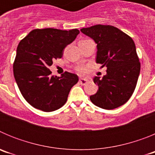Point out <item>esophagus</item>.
<instances>
[{
    "label": "esophagus",
    "mask_w": 155,
    "mask_h": 155,
    "mask_svg": "<svg viewBox=\"0 0 155 155\" xmlns=\"http://www.w3.org/2000/svg\"><path fill=\"white\" fill-rule=\"evenodd\" d=\"M79 82H80V84H81L82 85H84L87 82V80L85 78H80L79 79Z\"/></svg>",
    "instance_id": "34e87169"
}]
</instances>
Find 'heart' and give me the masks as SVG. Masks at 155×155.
Wrapping results in <instances>:
<instances>
[{
	"label": "heart",
	"mask_w": 155,
	"mask_h": 155,
	"mask_svg": "<svg viewBox=\"0 0 155 155\" xmlns=\"http://www.w3.org/2000/svg\"><path fill=\"white\" fill-rule=\"evenodd\" d=\"M77 71H78V73H84L86 71V68H84V67H82V66H79V67H78L77 68Z\"/></svg>",
	"instance_id": "1"
}]
</instances>
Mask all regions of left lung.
Listing matches in <instances>:
<instances>
[{
  "label": "left lung",
  "mask_w": 155,
  "mask_h": 155,
  "mask_svg": "<svg viewBox=\"0 0 155 155\" xmlns=\"http://www.w3.org/2000/svg\"><path fill=\"white\" fill-rule=\"evenodd\" d=\"M81 31L97 44V64L107 68L102 78L94 77L93 79L98 90L90 96V100L104 109L120 107L134 93L140 71L134 40L112 25H96L81 28Z\"/></svg>",
  "instance_id": "left-lung-1"
}]
</instances>
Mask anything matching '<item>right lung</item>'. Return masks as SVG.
Listing matches in <instances>:
<instances>
[{
	"label": "right lung",
	"mask_w": 155,
	"mask_h": 155,
	"mask_svg": "<svg viewBox=\"0 0 155 155\" xmlns=\"http://www.w3.org/2000/svg\"><path fill=\"white\" fill-rule=\"evenodd\" d=\"M79 33L77 28L34 29L19 42L14 76L22 96L35 109L52 112L62 107L78 81V75L67 71L61 77L51 76L49 67L62 57L66 46Z\"/></svg>",
	"instance_id": "obj_1"
}]
</instances>
